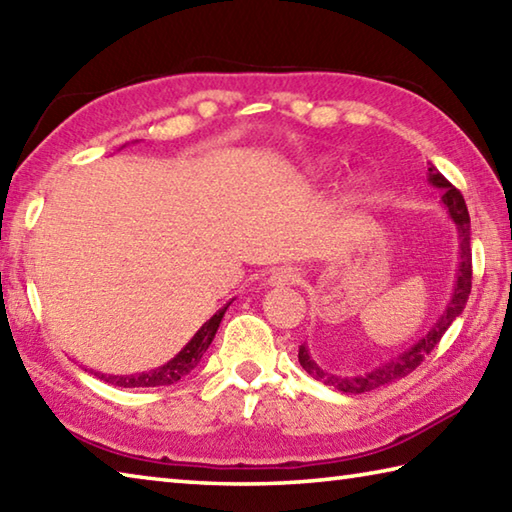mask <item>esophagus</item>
I'll use <instances>...</instances> for the list:
<instances>
[{"mask_svg": "<svg viewBox=\"0 0 512 512\" xmlns=\"http://www.w3.org/2000/svg\"><path fill=\"white\" fill-rule=\"evenodd\" d=\"M297 280H300V273H297L293 266H280V268H275L271 277H268V284H271V286H288V284H295Z\"/></svg>", "mask_w": 512, "mask_h": 512, "instance_id": "esophagus-1", "label": "esophagus"}]
</instances>
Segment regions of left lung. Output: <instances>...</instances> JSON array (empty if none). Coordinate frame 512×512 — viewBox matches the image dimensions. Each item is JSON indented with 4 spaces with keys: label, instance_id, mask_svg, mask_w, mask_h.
Here are the masks:
<instances>
[{
    "label": "left lung",
    "instance_id": "1",
    "mask_svg": "<svg viewBox=\"0 0 512 512\" xmlns=\"http://www.w3.org/2000/svg\"><path fill=\"white\" fill-rule=\"evenodd\" d=\"M427 172H430V183L434 188H441L443 190V206L448 208V215L450 219L457 224L459 230V273H457V284H454V293H452V300L450 304L445 306V311L436 324L432 327V331L427 333L425 338H421L412 345V349H407L401 356L385 362V365L376 367L374 371H369V374H362V376H333L327 374V371H322L318 365H315V360L309 356V349L306 345L300 347V353H297V358H300V365L306 371V374H311L315 380H324V385H333L342 394H365L371 392V389L376 387H383L387 383H394V380L403 378L407 374H412V371L421 365L425 360L427 353H430L436 345H439V340L443 338V333L448 331L450 324L459 318L461 311L466 309V302H468V295H470V288H472V248H470V215H468V208H466V201H463L461 192L454 188V185L445 179V176L436 170L434 165L427 167Z\"/></svg>",
    "mask_w": 512,
    "mask_h": 512
}]
</instances>
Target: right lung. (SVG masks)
Listing matches in <instances>:
<instances>
[{"label": "right lung", "instance_id": "obj_1", "mask_svg": "<svg viewBox=\"0 0 512 512\" xmlns=\"http://www.w3.org/2000/svg\"><path fill=\"white\" fill-rule=\"evenodd\" d=\"M230 306V302L224 306V309H219L212 318L203 324V327L194 333V338L185 345L176 356L165 362L163 367H156L150 371H143V374H132V376H107V374H94L105 380L109 385H116V387H163V385H174L179 383L183 376H188L190 371L199 365L203 353L208 351L212 338H215V333L221 324V318H224L226 309Z\"/></svg>", "mask_w": 512, "mask_h": 512}]
</instances>
